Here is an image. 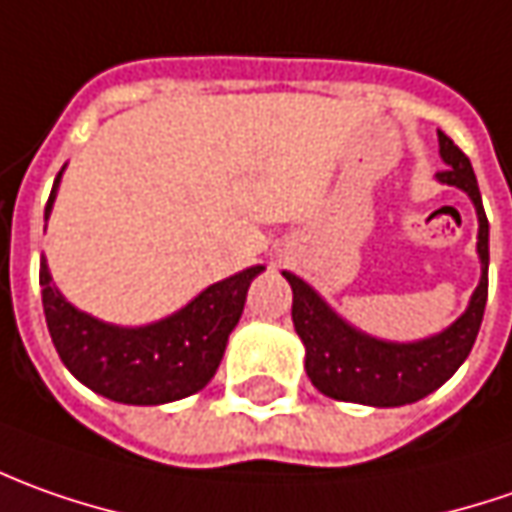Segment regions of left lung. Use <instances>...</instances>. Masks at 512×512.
Masks as SVG:
<instances>
[{"label":"left lung","instance_id":"1","mask_svg":"<svg viewBox=\"0 0 512 512\" xmlns=\"http://www.w3.org/2000/svg\"><path fill=\"white\" fill-rule=\"evenodd\" d=\"M439 155L445 169L436 172L442 184L459 186L470 195L479 218V243L476 252L482 260V277L473 291L465 314L450 323L445 331L433 334L428 340L416 343H388L365 334L360 328L348 326L326 300L311 289L297 274L283 272L289 280L291 294V320L294 331L306 345V374L311 385L331 399L360 402L374 408H397L416 399L433 394L439 385H445L456 368L467 360L470 348L476 343V334L482 326L487 303V226L485 206L479 195V184L467 155L448 135L439 130Z\"/></svg>","mask_w":512,"mask_h":512}]
</instances>
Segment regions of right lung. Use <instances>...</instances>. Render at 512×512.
Listing matches in <instances>:
<instances>
[{"label":"right lung","mask_w":512,"mask_h":512,"mask_svg":"<svg viewBox=\"0 0 512 512\" xmlns=\"http://www.w3.org/2000/svg\"><path fill=\"white\" fill-rule=\"evenodd\" d=\"M62 172L45 206V221L56 201ZM263 266L212 283L184 309L158 323L121 328L70 306L53 286L47 263L39 266L47 331L73 377L101 397L124 405H164L192 397L215 377L226 340L238 326L249 283Z\"/></svg>","instance_id":"1"}]
</instances>
